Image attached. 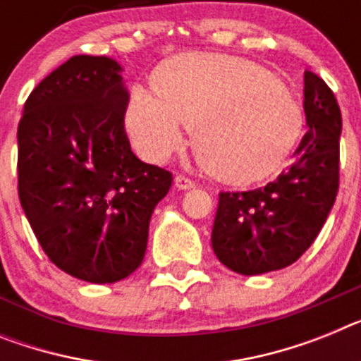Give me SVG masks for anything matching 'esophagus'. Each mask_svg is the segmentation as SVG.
<instances>
[{"instance_id":"34e87169","label":"esophagus","mask_w":361,"mask_h":361,"mask_svg":"<svg viewBox=\"0 0 361 361\" xmlns=\"http://www.w3.org/2000/svg\"><path fill=\"white\" fill-rule=\"evenodd\" d=\"M175 186L178 190H192V188H195V183L190 177H186V175H177L175 177Z\"/></svg>"}]
</instances>
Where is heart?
I'll use <instances>...</instances> for the list:
<instances>
[{
  "label": "heart",
  "mask_w": 361,
  "mask_h": 361,
  "mask_svg": "<svg viewBox=\"0 0 361 361\" xmlns=\"http://www.w3.org/2000/svg\"><path fill=\"white\" fill-rule=\"evenodd\" d=\"M151 97L129 94L126 129L144 157L162 162L192 129L199 164L230 186H252L283 168L301 138L300 102L270 71L245 58L190 52L151 76Z\"/></svg>",
  "instance_id": "1"
}]
</instances>
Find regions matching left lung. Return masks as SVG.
Listing matches in <instances>:
<instances>
[{
    "instance_id": "left-lung-1",
    "label": "left lung",
    "mask_w": 361,
    "mask_h": 361,
    "mask_svg": "<svg viewBox=\"0 0 361 361\" xmlns=\"http://www.w3.org/2000/svg\"><path fill=\"white\" fill-rule=\"evenodd\" d=\"M307 133L295 162L267 186L221 192L212 230L219 261L243 276L285 269L318 237L340 188L341 111L334 92L305 71Z\"/></svg>"
}]
</instances>
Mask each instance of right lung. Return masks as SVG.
<instances>
[{"label": "right lung", "instance_id": "1", "mask_svg": "<svg viewBox=\"0 0 361 361\" xmlns=\"http://www.w3.org/2000/svg\"><path fill=\"white\" fill-rule=\"evenodd\" d=\"M107 56H73L29 94L18 124V195L43 252L89 283L133 274L173 175L135 157L129 94Z\"/></svg>", "mask_w": 361, "mask_h": 361}]
</instances>
